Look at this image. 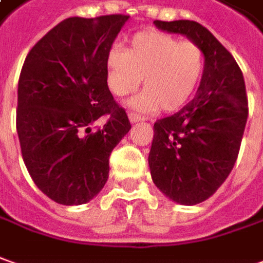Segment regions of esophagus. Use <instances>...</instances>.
<instances>
[{"instance_id": "1", "label": "esophagus", "mask_w": 263, "mask_h": 263, "mask_svg": "<svg viewBox=\"0 0 263 263\" xmlns=\"http://www.w3.org/2000/svg\"><path fill=\"white\" fill-rule=\"evenodd\" d=\"M128 117H129V121H131V122L141 121V117H139L138 114H134V112H129V114H128Z\"/></svg>"}]
</instances>
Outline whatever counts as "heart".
I'll return each mask as SVG.
<instances>
[{"label": "heart", "instance_id": "1", "mask_svg": "<svg viewBox=\"0 0 263 263\" xmlns=\"http://www.w3.org/2000/svg\"><path fill=\"white\" fill-rule=\"evenodd\" d=\"M108 86L119 99L132 95L144 78L145 90L134 101L139 112H174L197 90L206 54L197 43L145 30L134 34L128 49L115 47L106 59Z\"/></svg>", "mask_w": 263, "mask_h": 263}]
</instances>
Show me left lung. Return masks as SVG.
<instances>
[{
  "label": "left lung",
  "instance_id": "8db88e82",
  "mask_svg": "<svg viewBox=\"0 0 263 263\" xmlns=\"http://www.w3.org/2000/svg\"><path fill=\"white\" fill-rule=\"evenodd\" d=\"M168 33L184 34L206 54L196 98L154 124L148 164L155 185L180 204H197L224 183L239 155L248 121V96L236 60L196 21H160Z\"/></svg>",
  "mask_w": 263,
  "mask_h": 263
}]
</instances>
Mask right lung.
Masks as SVG:
<instances>
[{
    "mask_svg": "<svg viewBox=\"0 0 263 263\" xmlns=\"http://www.w3.org/2000/svg\"><path fill=\"white\" fill-rule=\"evenodd\" d=\"M129 15L71 17L35 43L20 73L17 132L35 185L64 206L103 189L112 149L131 129L108 87L106 59ZM101 117L105 124L91 131Z\"/></svg>",
    "mask_w": 263,
    "mask_h": 263,
    "instance_id": "right-lung-1",
    "label": "right lung"
}]
</instances>
